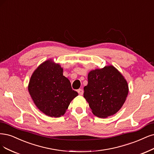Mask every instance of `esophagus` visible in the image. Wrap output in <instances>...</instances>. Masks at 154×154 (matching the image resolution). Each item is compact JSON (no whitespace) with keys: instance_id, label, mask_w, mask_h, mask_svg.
Masks as SVG:
<instances>
[{"instance_id":"1","label":"esophagus","mask_w":154,"mask_h":154,"mask_svg":"<svg viewBox=\"0 0 154 154\" xmlns=\"http://www.w3.org/2000/svg\"><path fill=\"white\" fill-rule=\"evenodd\" d=\"M78 93L79 95H82L83 94V90L82 89V88H79L78 90Z\"/></svg>"}]
</instances>
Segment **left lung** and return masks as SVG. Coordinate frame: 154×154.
Wrapping results in <instances>:
<instances>
[{
  "label": "left lung",
  "instance_id": "obj_1",
  "mask_svg": "<svg viewBox=\"0 0 154 154\" xmlns=\"http://www.w3.org/2000/svg\"><path fill=\"white\" fill-rule=\"evenodd\" d=\"M129 92L124 76L112 66L91 71L83 97L94 115L106 118L115 114L125 101Z\"/></svg>",
  "mask_w": 154,
  "mask_h": 154
}]
</instances>
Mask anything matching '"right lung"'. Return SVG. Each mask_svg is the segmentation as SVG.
Segmentation results:
<instances>
[{"instance_id":"add662e5","label":"right lung","mask_w":154,"mask_h":154,"mask_svg":"<svg viewBox=\"0 0 154 154\" xmlns=\"http://www.w3.org/2000/svg\"><path fill=\"white\" fill-rule=\"evenodd\" d=\"M28 89L36 106L51 117L64 114L71 100L78 95L69 80L63 76V69L51 60L35 70Z\"/></svg>"}]
</instances>
